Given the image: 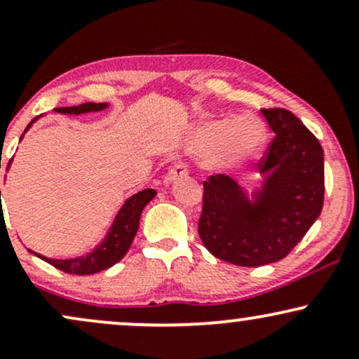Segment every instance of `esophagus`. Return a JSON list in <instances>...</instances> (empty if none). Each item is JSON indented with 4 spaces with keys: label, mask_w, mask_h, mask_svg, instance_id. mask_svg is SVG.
Returning a JSON list of instances; mask_svg holds the SVG:
<instances>
[{
    "label": "esophagus",
    "mask_w": 359,
    "mask_h": 359,
    "mask_svg": "<svg viewBox=\"0 0 359 359\" xmlns=\"http://www.w3.org/2000/svg\"><path fill=\"white\" fill-rule=\"evenodd\" d=\"M185 175H189V168H187V165H185V163L180 162V163H175V165L172 168H168L165 180H167V182H174V180L180 179V177H185Z\"/></svg>",
    "instance_id": "34e87169"
}]
</instances>
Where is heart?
Listing matches in <instances>:
<instances>
[{
  "mask_svg": "<svg viewBox=\"0 0 359 359\" xmlns=\"http://www.w3.org/2000/svg\"><path fill=\"white\" fill-rule=\"evenodd\" d=\"M265 128L257 118H222L197 126L191 148L199 155H214V165L222 170H240L262 151Z\"/></svg>",
  "mask_w": 359,
  "mask_h": 359,
  "instance_id": "1",
  "label": "heart"
}]
</instances>
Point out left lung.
<instances>
[{
    "mask_svg": "<svg viewBox=\"0 0 359 359\" xmlns=\"http://www.w3.org/2000/svg\"><path fill=\"white\" fill-rule=\"evenodd\" d=\"M275 133L262 158V187L248 194L228 175L204 182L199 236L214 257L240 266L285 258L306 236L324 204V151L287 109H262Z\"/></svg>",
    "mask_w": 359,
    "mask_h": 359,
    "instance_id": "1",
    "label": "left lung"
}]
</instances>
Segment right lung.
Returning a JSON list of instances; mask_svg holds the SVG:
<instances>
[{"label": "right lung", "instance_id": "right-lung-1", "mask_svg": "<svg viewBox=\"0 0 359 359\" xmlns=\"http://www.w3.org/2000/svg\"><path fill=\"white\" fill-rule=\"evenodd\" d=\"M108 102H84L79 106H71V108H55L57 113L62 114H86L93 113V111H102L108 108ZM36 121L32 119L30 125L27 126L25 133L30 130V126ZM23 133V135H25ZM22 135V138H23ZM20 138V140H22ZM11 163V160H10ZM10 168V165H8ZM156 196V191L154 189H145V191H140L125 201V204L121 205L116 217H114L113 224L106 233L104 240L96 246L93 251H89L88 255H82V257L76 258H67V259H55V258H47L43 255L35 253V251L28 250L30 253H34L35 257L42 258L43 262L50 263L52 266L59 269L65 273L72 275H93L97 271H102L109 266L116 265L130 250L131 243H133L135 236H137L138 226H140V217H142L143 209L150 203L151 199ZM0 199H1V191H0Z\"/></svg>", "mask_w": 359, "mask_h": 359}]
</instances>
